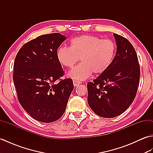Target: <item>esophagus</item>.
I'll list each match as a JSON object with an SVG mask.
<instances>
[{
  "instance_id": "34e87169",
  "label": "esophagus",
  "mask_w": 153,
  "mask_h": 153,
  "mask_svg": "<svg viewBox=\"0 0 153 153\" xmlns=\"http://www.w3.org/2000/svg\"><path fill=\"white\" fill-rule=\"evenodd\" d=\"M73 83H74V85L75 87H77V85H79V84L81 83L80 82H79V81H77V80H74L73 81Z\"/></svg>"
}]
</instances>
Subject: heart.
I'll list each match as a JSON object with an SVG mask.
<instances>
[{
	"mask_svg": "<svg viewBox=\"0 0 153 153\" xmlns=\"http://www.w3.org/2000/svg\"><path fill=\"white\" fill-rule=\"evenodd\" d=\"M116 51V45L112 40L85 35L73 38L70 48L60 47L56 57L59 63L66 68L73 67L80 58L82 63L71 69L68 76L82 81L93 72L100 74L108 70L112 64Z\"/></svg>",
	"mask_w": 153,
	"mask_h": 153,
	"instance_id": "obj_1",
	"label": "heart"
}]
</instances>
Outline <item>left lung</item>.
I'll return each instance as SVG.
<instances>
[{
  "label": "left lung",
  "mask_w": 153,
  "mask_h": 153,
  "mask_svg": "<svg viewBox=\"0 0 153 153\" xmlns=\"http://www.w3.org/2000/svg\"><path fill=\"white\" fill-rule=\"evenodd\" d=\"M116 54L111 66L87 83V102L96 114L111 118L128 108L137 93L140 67L134 47L127 39L114 33Z\"/></svg>",
  "instance_id": "obj_1"
}]
</instances>
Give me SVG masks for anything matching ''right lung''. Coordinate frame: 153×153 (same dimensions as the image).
I'll list each match as a JSON object with an SVG mask.
<instances>
[{
  "mask_svg": "<svg viewBox=\"0 0 153 153\" xmlns=\"http://www.w3.org/2000/svg\"><path fill=\"white\" fill-rule=\"evenodd\" d=\"M66 39L60 33L43 35L23 45L16 55L13 80L22 106L44 123L60 118L74 89L57 60L58 47Z\"/></svg>",
  "mask_w": 153,
  "mask_h": 153,
  "instance_id": "right-lung-1",
  "label": "right lung"
}]
</instances>
